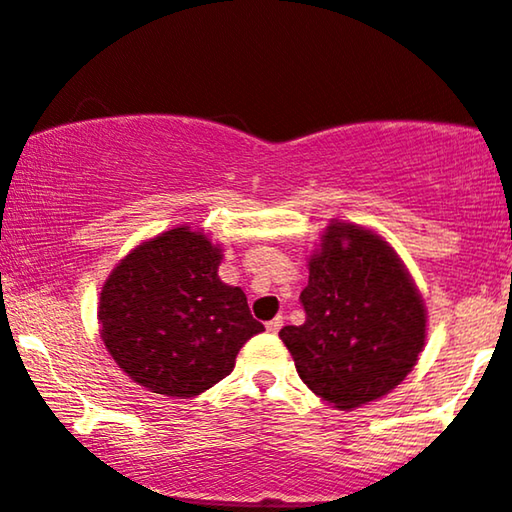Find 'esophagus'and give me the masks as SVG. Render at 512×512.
Instances as JSON below:
<instances>
[{
    "mask_svg": "<svg viewBox=\"0 0 512 512\" xmlns=\"http://www.w3.org/2000/svg\"><path fill=\"white\" fill-rule=\"evenodd\" d=\"M283 326V316H276V319L267 321V333H278Z\"/></svg>",
    "mask_w": 512,
    "mask_h": 512,
    "instance_id": "34e87169",
    "label": "esophagus"
}]
</instances>
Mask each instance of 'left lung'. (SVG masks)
Here are the masks:
<instances>
[{"instance_id": "8db88e82", "label": "left lung", "mask_w": 512, "mask_h": 512, "mask_svg": "<svg viewBox=\"0 0 512 512\" xmlns=\"http://www.w3.org/2000/svg\"><path fill=\"white\" fill-rule=\"evenodd\" d=\"M302 326L281 328L302 383L340 411L392 392L425 347V304L378 234L331 222L309 257Z\"/></svg>"}]
</instances>
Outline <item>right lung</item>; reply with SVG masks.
I'll use <instances>...</instances> for the list:
<instances>
[{"instance_id": "obj_1", "label": "right lung", "mask_w": 512, "mask_h": 512, "mask_svg": "<svg viewBox=\"0 0 512 512\" xmlns=\"http://www.w3.org/2000/svg\"><path fill=\"white\" fill-rule=\"evenodd\" d=\"M222 248L177 226L134 248L101 290V338L134 383L196 397L234 371L236 354L264 326L241 288L217 276Z\"/></svg>"}]
</instances>
